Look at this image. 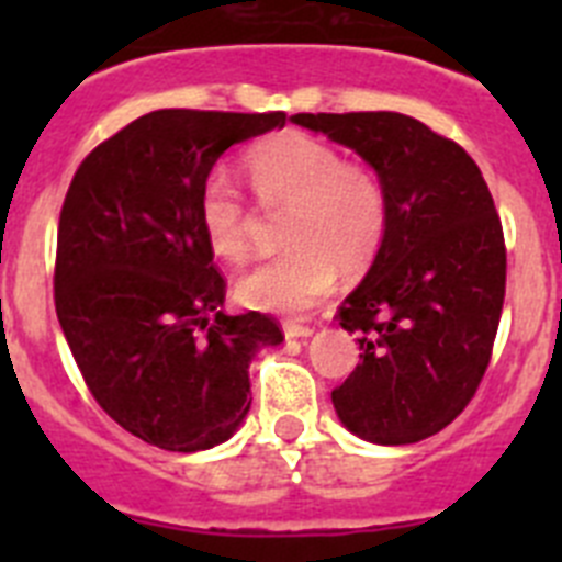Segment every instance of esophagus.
<instances>
[{
    "label": "esophagus",
    "mask_w": 562,
    "mask_h": 562,
    "mask_svg": "<svg viewBox=\"0 0 562 562\" xmlns=\"http://www.w3.org/2000/svg\"><path fill=\"white\" fill-rule=\"evenodd\" d=\"M312 326L304 324H284V337L286 340H304V337H312Z\"/></svg>",
    "instance_id": "esophagus-1"
}]
</instances>
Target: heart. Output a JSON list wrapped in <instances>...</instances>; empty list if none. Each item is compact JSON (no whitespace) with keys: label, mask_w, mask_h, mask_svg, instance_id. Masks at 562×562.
Wrapping results in <instances>:
<instances>
[{"label":"heart","mask_w":562,"mask_h":562,"mask_svg":"<svg viewBox=\"0 0 562 562\" xmlns=\"http://www.w3.org/2000/svg\"><path fill=\"white\" fill-rule=\"evenodd\" d=\"M247 173L267 211H290L281 227L290 247L238 276L236 297L245 306L304 315L329 295L337 267L362 270L376 256L389 225L385 188L335 146L281 132L250 148ZM200 227L213 256L241 261L250 250L252 211L225 171L202 182Z\"/></svg>","instance_id":"b5f03b06"}]
</instances>
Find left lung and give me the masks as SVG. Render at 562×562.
I'll return each mask as SVG.
<instances>
[{
    "label": "left lung",
    "mask_w": 562,
    "mask_h": 562,
    "mask_svg": "<svg viewBox=\"0 0 562 562\" xmlns=\"http://www.w3.org/2000/svg\"><path fill=\"white\" fill-rule=\"evenodd\" d=\"M351 148L389 200L385 238L340 326L360 331V366L331 391L342 428L414 445L448 428L490 366L506 290L493 193L459 143L400 112L292 114Z\"/></svg>",
    "instance_id": "8db88e82"
}]
</instances>
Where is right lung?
Listing matches in <instances>:
<instances>
[{
  "mask_svg": "<svg viewBox=\"0 0 562 562\" xmlns=\"http://www.w3.org/2000/svg\"><path fill=\"white\" fill-rule=\"evenodd\" d=\"M284 112H148L78 166L58 220L56 315L89 391L123 430L196 453L250 411V360L284 340L261 312L225 315L200 188Z\"/></svg>",
  "mask_w": 562,
  "mask_h": 562,
  "instance_id": "1",
  "label": "right lung"
}]
</instances>
